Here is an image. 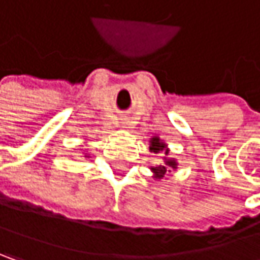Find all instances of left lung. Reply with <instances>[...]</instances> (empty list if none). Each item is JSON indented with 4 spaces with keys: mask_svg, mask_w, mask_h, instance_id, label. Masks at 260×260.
<instances>
[{
    "mask_svg": "<svg viewBox=\"0 0 260 260\" xmlns=\"http://www.w3.org/2000/svg\"><path fill=\"white\" fill-rule=\"evenodd\" d=\"M150 147H149V150L152 152V153H160V152H164V162L162 164H159V165H156V167H152L150 170H152V173H153V177L154 178H162L168 171H171V170H177V160L174 159V157H168V153H170V150H168V146L159 138V137H152L150 138Z\"/></svg>",
    "mask_w": 260,
    "mask_h": 260,
    "instance_id": "obj_1",
    "label": "left lung"
}]
</instances>
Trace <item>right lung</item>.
Masks as SVG:
<instances>
[{
    "label": "right lung",
    "mask_w": 260,
    "mask_h": 260,
    "mask_svg": "<svg viewBox=\"0 0 260 260\" xmlns=\"http://www.w3.org/2000/svg\"><path fill=\"white\" fill-rule=\"evenodd\" d=\"M83 154H84V157H89V154L87 153H83Z\"/></svg>",
    "instance_id": "add662e5"
}]
</instances>
